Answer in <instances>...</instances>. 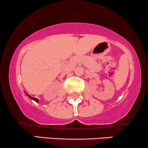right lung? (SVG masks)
I'll return each instance as SVG.
<instances>
[{
	"mask_svg": "<svg viewBox=\"0 0 148 148\" xmlns=\"http://www.w3.org/2000/svg\"><path fill=\"white\" fill-rule=\"evenodd\" d=\"M26 95H28V97H29L30 98V99H32L35 100V101H36V102H37V101H39V100H38V99H36V98H34V97H33L30 96V95H28V94H27V93H26Z\"/></svg>",
	"mask_w": 148,
	"mask_h": 148,
	"instance_id": "add662e5",
	"label": "right lung"
}]
</instances>
